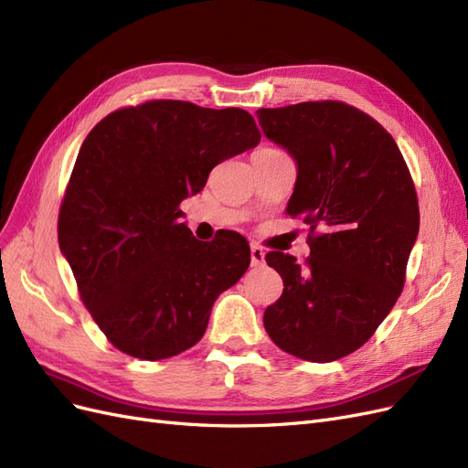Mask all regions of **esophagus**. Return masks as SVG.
I'll use <instances>...</instances> for the list:
<instances>
[{
	"label": "esophagus",
	"instance_id": "obj_1",
	"mask_svg": "<svg viewBox=\"0 0 468 468\" xmlns=\"http://www.w3.org/2000/svg\"><path fill=\"white\" fill-rule=\"evenodd\" d=\"M250 264L252 266H262L264 264V250L257 245L250 247Z\"/></svg>",
	"mask_w": 468,
	"mask_h": 468
}]
</instances>
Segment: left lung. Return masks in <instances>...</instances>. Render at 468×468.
Returning <instances> with one entry per match:
<instances>
[{
    "mask_svg": "<svg viewBox=\"0 0 468 468\" xmlns=\"http://www.w3.org/2000/svg\"><path fill=\"white\" fill-rule=\"evenodd\" d=\"M257 115L298 165L286 213L310 225L303 266L266 255L284 290L264 329L282 351L331 363L363 346L402 293L420 231L416 186L390 133L353 105L303 101Z\"/></svg>",
    "mask_w": 468,
    "mask_h": 468,
    "instance_id": "left-lung-1",
    "label": "left lung"
}]
</instances>
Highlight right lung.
<instances>
[{
	"label": "right lung",
	"mask_w": 468,
	"mask_h": 468,
	"mask_svg": "<svg viewBox=\"0 0 468 468\" xmlns=\"http://www.w3.org/2000/svg\"><path fill=\"white\" fill-rule=\"evenodd\" d=\"M259 141L249 112L180 100L122 108L88 133L60 204L58 245L115 349L160 360L204 337L213 302L245 274L250 249L235 231L197 241L180 202Z\"/></svg>",
	"instance_id": "1"
}]
</instances>
